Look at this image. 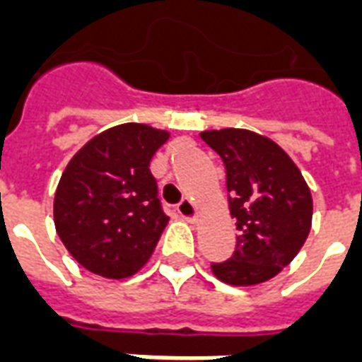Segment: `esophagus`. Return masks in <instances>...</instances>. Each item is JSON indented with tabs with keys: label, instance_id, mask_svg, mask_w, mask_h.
<instances>
[{
	"label": "esophagus",
	"instance_id": "34e87169",
	"mask_svg": "<svg viewBox=\"0 0 362 362\" xmlns=\"http://www.w3.org/2000/svg\"><path fill=\"white\" fill-rule=\"evenodd\" d=\"M176 211H178V214H180L184 220H187V222L195 220V214H197V209H195V205H193L192 199L182 201L180 205L176 206Z\"/></svg>",
	"mask_w": 362,
	"mask_h": 362
}]
</instances>
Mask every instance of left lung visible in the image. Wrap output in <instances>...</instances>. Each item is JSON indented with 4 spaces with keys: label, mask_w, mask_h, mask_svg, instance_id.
<instances>
[{
    "label": "left lung",
    "mask_w": 362,
    "mask_h": 362,
    "mask_svg": "<svg viewBox=\"0 0 362 362\" xmlns=\"http://www.w3.org/2000/svg\"><path fill=\"white\" fill-rule=\"evenodd\" d=\"M220 156L237 245L231 258L211 269L228 285L248 286L272 279L308 239L313 214L302 173L279 146L245 129L201 132Z\"/></svg>",
    "instance_id": "1"
}]
</instances>
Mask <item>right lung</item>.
<instances>
[{"instance_id": "right-lung-1", "label": "right lung", "mask_w": 362, "mask_h": 362, "mask_svg": "<svg viewBox=\"0 0 362 362\" xmlns=\"http://www.w3.org/2000/svg\"><path fill=\"white\" fill-rule=\"evenodd\" d=\"M167 138L169 132L125 123L89 140L68 163L54 193V226L85 269L125 279L150 260L169 222L150 173Z\"/></svg>"}]
</instances>
